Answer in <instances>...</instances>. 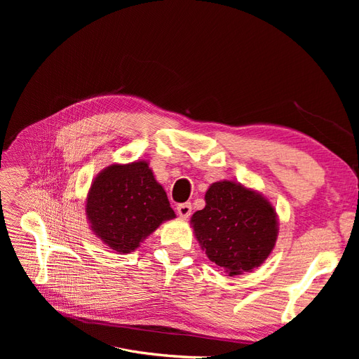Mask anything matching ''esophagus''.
<instances>
[{"label":"esophagus","instance_id":"1","mask_svg":"<svg viewBox=\"0 0 359 359\" xmlns=\"http://www.w3.org/2000/svg\"><path fill=\"white\" fill-rule=\"evenodd\" d=\"M177 212L181 219H187V217H190V214H191V203L190 202L180 203L177 206Z\"/></svg>","mask_w":359,"mask_h":359}]
</instances>
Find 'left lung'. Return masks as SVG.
<instances>
[{"label": "left lung", "mask_w": 359, "mask_h": 359, "mask_svg": "<svg viewBox=\"0 0 359 359\" xmlns=\"http://www.w3.org/2000/svg\"><path fill=\"white\" fill-rule=\"evenodd\" d=\"M205 203L190 222L211 262L229 276L262 265L278 235L277 212L271 202L252 189L224 180L211 184Z\"/></svg>", "instance_id": "8db88e82"}]
</instances>
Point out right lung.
Here are the masks:
<instances>
[{
	"label": "right lung",
	"mask_w": 359,
	"mask_h": 359,
	"mask_svg": "<svg viewBox=\"0 0 359 359\" xmlns=\"http://www.w3.org/2000/svg\"><path fill=\"white\" fill-rule=\"evenodd\" d=\"M85 210L94 235L119 255L135 252L163 222L175 219L145 160L104 168L91 184Z\"/></svg>",
	"instance_id": "1"
}]
</instances>
